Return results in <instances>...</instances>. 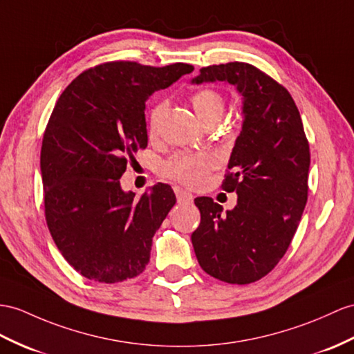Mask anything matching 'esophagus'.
Instances as JSON below:
<instances>
[{
  "label": "esophagus",
  "instance_id": "esophagus-1",
  "mask_svg": "<svg viewBox=\"0 0 354 354\" xmlns=\"http://www.w3.org/2000/svg\"><path fill=\"white\" fill-rule=\"evenodd\" d=\"M176 196H177V201L178 204H191L194 201V195L191 192L185 191L182 187H176Z\"/></svg>",
  "mask_w": 354,
  "mask_h": 354
}]
</instances>
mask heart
<instances>
[{"label":"heart","instance_id":"b5f03b06","mask_svg":"<svg viewBox=\"0 0 354 354\" xmlns=\"http://www.w3.org/2000/svg\"><path fill=\"white\" fill-rule=\"evenodd\" d=\"M191 102L198 118L201 120L203 124H207L210 122H219L223 114V108H225V102H223L222 94L212 88L198 90L196 93L192 94ZM167 106H168L167 102H159L150 111L149 133L151 136H154L159 132V127L162 123L163 114H165L167 111ZM213 167H214V159L210 156V154L180 153V154H176L174 158L169 159L165 165H163V172L183 185L200 186Z\"/></svg>","mask_w":354,"mask_h":354}]
</instances>
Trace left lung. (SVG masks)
Masks as SVG:
<instances>
[{
    "label": "left lung",
    "instance_id": "left-lung-1",
    "mask_svg": "<svg viewBox=\"0 0 354 354\" xmlns=\"http://www.w3.org/2000/svg\"><path fill=\"white\" fill-rule=\"evenodd\" d=\"M218 81L242 96V129L222 183L237 204L223 213L212 198H195L201 222L191 239L205 273L242 286L266 277L291 243L306 205L309 145L295 100L270 76L236 62L204 67L191 84Z\"/></svg>",
    "mask_w": 354,
    "mask_h": 354
}]
</instances>
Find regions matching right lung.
Here are the masks:
<instances>
[{
  "label": "right lung",
  "instance_id": "add662e5",
  "mask_svg": "<svg viewBox=\"0 0 354 354\" xmlns=\"http://www.w3.org/2000/svg\"><path fill=\"white\" fill-rule=\"evenodd\" d=\"M192 71L185 63H106L59 96L40 151L45 214L59 252L84 278L122 282L149 264L153 236L176 195L159 183L136 200L120 177L127 158L147 147L145 100Z\"/></svg>",
  "mask_w": 354,
  "mask_h": 354
}]
</instances>
